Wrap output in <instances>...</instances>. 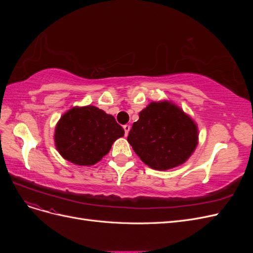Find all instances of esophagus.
<instances>
[{"label": "esophagus", "instance_id": "34e87169", "mask_svg": "<svg viewBox=\"0 0 253 253\" xmlns=\"http://www.w3.org/2000/svg\"><path fill=\"white\" fill-rule=\"evenodd\" d=\"M129 128H131V126H129L128 125H125V126H124V129H125L126 136H127V134H128V132H129Z\"/></svg>", "mask_w": 253, "mask_h": 253}]
</instances>
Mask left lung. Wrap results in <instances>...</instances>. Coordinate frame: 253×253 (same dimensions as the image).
<instances>
[{
  "instance_id": "8db88e82",
  "label": "left lung",
  "mask_w": 253,
  "mask_h": 253,
  "mask_svg": "<svg viewBox=\"0 0 253 253\" xmlns=\"http://www.w3.org/2000/svg\"><path fill=\"white\" fill-rule=\"evenodd\" d=\"M127 141L142 162L155 170L183 164L197 144L193 120L170 102H152L139 113Z\"/></svg>"
}]
</instances>
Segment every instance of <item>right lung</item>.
Masks as SVG:
<instances>
[{
    "mask_svg": "<svg viewBox=\"0 0 253 253\" xmlns=\"http://www.w3.org/2000/svg\"><path fill=\"white\" fill-rule=\"evenodd\" d=\"M125 129L112 115L93 105L74 108L65 113L56 126L55 141L59 153L79 166L97 164L111 150Z\"/></svg>",
    "mask_w": 253,
    "mask_h": 253,
    "instance_id": "1",
    "label": "right lung"
}]
</instances>
